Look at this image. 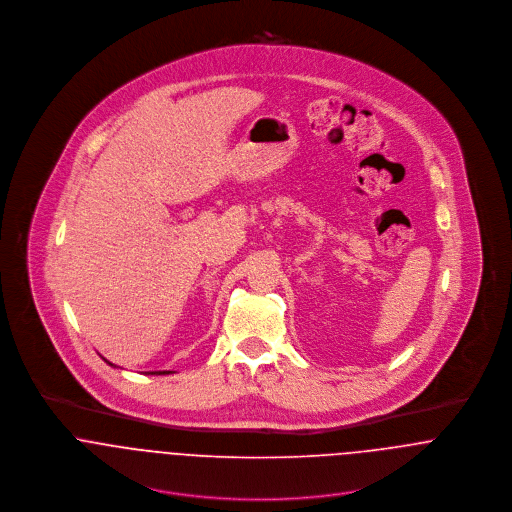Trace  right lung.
Returning a JSON list of instances; mask_svg holds the SVG:
<instances>
[{"instance_id": "right-lung-1", "label": "right lung", "mask_w": 512, "mask_h": 512, "mask_svg": "<svg viewBox=\"0 0 512 512\" xmlns=\"http://www.w3.org/2000/svg\"><path fill=\"white\" fill-rule=\"evenodd\" d=\"M104 361H106V359H104ZM106 363H108V361H106ZM108 365L114 366L112 363H108ZM169 372H171V370H151V372H147V374H169Z\"/></svg>"}]
</instances>
